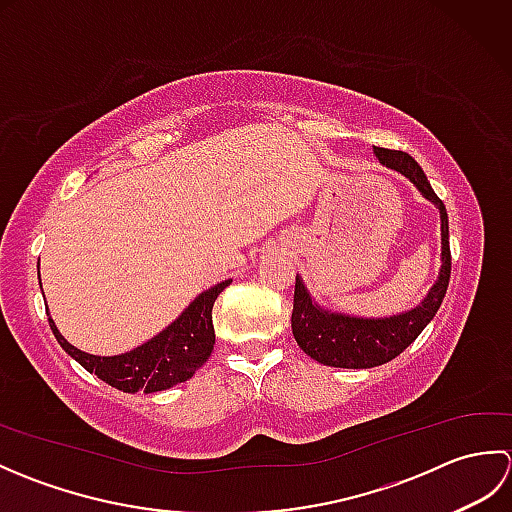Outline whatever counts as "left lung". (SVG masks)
Listing matches in <instances>:
<instances>
[{"mask_svg":"<svg viewBox=\"0 0 512 512\" xmlns=\"http://www.w3.org/2000/svg\"><path fill=\"white\" fill-rule=\"evenodd\" d=\"M374 154L383 167L398 171L420 191L440 213V270L427 295L411 310L391 314V317H354L347 312H334L314 301L310 290L297 275L295 308H292V334L299 347L314 361L330 367L369 369L389 363L418 339L436 317L442 299L447 295L451 277L449 248V215L442 200L433 193L431 184L420 165L405 151L374 147Z\"/></svg>","mask_w":512,"mask_h":512,"instance_id":"left-lung-1","label":"left lung"}]
</instances>
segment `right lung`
I'll list each match as a JSON object with an SVG mask.
<instances>
[{"label": "right lung", "instance_id": "obj_1", "mask_svg": "<svg viewBox=\"0 0 512 512\" xmlns=\"http://www.w3.org/2000/svg\"><path fill=\"white\" fill-rule=\"evenodd\" d=\"M231 281L233 279H224L209 290L200 292L165 330H160L134 350L114 356H96L74 347L63 339V334L50 317V310L46 312L54 339L81 367L105 380L107 385L125 391V394H136V391L154 394V391H165L184 383L209 361L215 345L213 303Z\"/></svg>", "mask_w": 512, "mask_h": 512}]
</instances>
